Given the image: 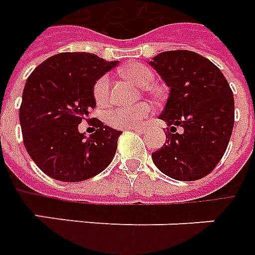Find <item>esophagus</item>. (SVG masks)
I'll return each mask as SVG.
<instances>
[{"label": "esophagus", "instance_id": "esophagus-1", "mask_svg": "<svg viewBox=\"0 0 255 255\" xmlns=\"http://www.w3.org/2000/svg\"><path fill=\"white\" fill-rule=\"evenodd\" d=\"M129 130L137 131V133H145V128H130Z\"/></svg>", "mask_w": 255, "mask_h": 255}]
</instances>
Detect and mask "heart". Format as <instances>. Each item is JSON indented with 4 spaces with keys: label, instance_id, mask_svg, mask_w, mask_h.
Returning <instances> with one entry per match:
<instances>
[{
    "label": "heart",
    "instance_id": "b5f03b06",
    "mask_svg": "<svg viewBox=\"0 0 255 255\" xmlns=\"http://www.w3.org/2000/svg\"><path fill=\"white\" fill-rule=\"evenodd\" d=\"M122 74L141 87H146L153 82V72L141 63H131L129 66H126L122 70ZM109 83H110L109 76L103 75L94 84V99L101 106H105L109 102ZM149 113H150V107L146 103H138V105H133V106L114 107L106 113L105 121L113 128L130 129V128L138 126L149 116Z\"/></svg>",
    "mask_w": 255,
    "mask_h": 255
}]
</instances>
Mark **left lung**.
Returning <instances> with one entry per match:
<instances>
[{
    "mask_svg": "<svg viewBox=\"0 0 255 255\" xmlns=\"http://www.w3.org/2000/svg\"><path fill=\"white\" fill-rule=\"evenodd\" d=\"M149 64L169 87L160 120L166 139L152 153L164 175L180 181L207 176L225 154L234 128V95L222 71L207 57L177 49L158 53ZM180 126L181 133L175 131Z\"/></svg>",
    "mask_w": 255,
    "mask_h": 255,
    "instance_id": "1",
    "label": "left lung"
}]
</instances>
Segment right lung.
<instances>
[{"label": "right lung", "instance_id": "obj_1", "mask_svg": "<svg viewBox=\"0 0 255 255\" xmlns=\"http://www.w3.org/2000/svg\"><path fill=\"white\" fill-rule=\"evenodd\" d=\"M118 62L87 52L53 55L26 79L20 107L24 145L30 158L52 179L76 183L105 171L122 131L93 121L86 137L78 126L97 106L95 82Z\"/></svg>", "mask_w": 255, "mask_h": 255}]
</instances>
